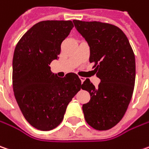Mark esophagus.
<instances>
[{
  "label": "esophagus",
  "mask_w": 149,
  "mask_h": 149,
  "mask_svg": "<svg viewBox=\"0 0 149 149\" xmlns=\"http://www.w3.org/2000/svg\"><path fill=\"white\" fill-rule=\"evenodd\" d=\"M79 78H80V80H81V82H82V83H83V81L85 80V77H79Z\"/></svg>",
  "instance_id": "34e87169"
}]
</instances>
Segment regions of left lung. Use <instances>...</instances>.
<instances>
[{"label":"left lung","mask_w":149,"mask_h":149,"mask_svg":"<svg viewBox=\"0 0 149 149\" xmlns=\"http://www.w3.org/2000/svg\"><path fill=\"white\" fill-rule=\"evenodd\" d=\"M90 48L89 61L100 79L98 88L89 79L82 89L90 94L83 105L87 123L99 131L115 127L124 116L132 100L136 77L135 56L126 34L118 27L101 22L73 20Z\"/></svg>","instance_id":"left-lung-1"}]
</instances>
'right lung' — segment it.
Wrapping results in <instances>:
<instances>
[{
	"instance_id": "1",
	"label": "right lung",
	"mask_w": 149,
	"mask_h": 149,
	"mask_svg": "<svg viewBox=\"0 0 149 149\" xmlns=\"http://www.w3.org/2000/svg\"><path fill=\"white\" fill-rule=\"evenodd\" d=\"M72 28V21L38 22L23 34L14 50V95L24 118L40 131L61 124L68 104L82 88L76 73L58 77L49 66L58 58L61 45Z\"/></svg>"
}]
</instances>
